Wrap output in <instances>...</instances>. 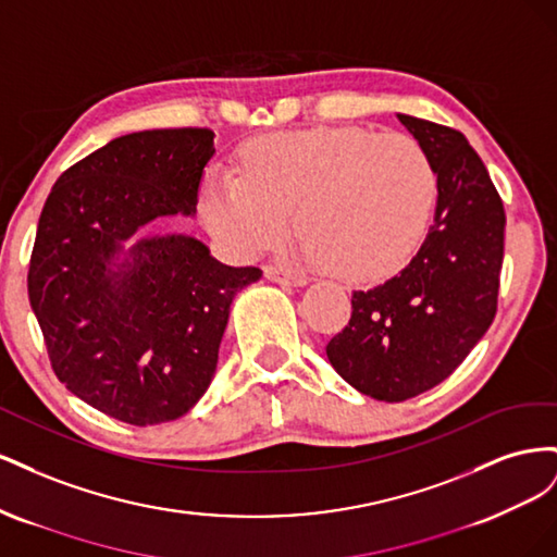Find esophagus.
I'll list each match as a JSON object with an SVG mask.
<instances>
[{
	"label": "esophagus",
	"mask_w": 557,
	"mask_h": 557,
	"mask_svg": "<svg viewBox=\"0 0 557 557\" xmlns=\"http://www.w3.org/2000/svg\"><path fill=\"white\" fill-rule=\"evenodd\" d=\"M264 276L269 281H276V283H285V285H307V276L301 274H293L290 269H283L278 264H267L264 267Z\"/></svg>",
	"instance_id": "esophagus-1"
}]
</instances>
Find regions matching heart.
<instances>
[{
	"instance_id": "b5f03b06",
	"label": "heart",
	"mask_w": 557,
	"mask_h": 557,
	"mask_svg": "<svg viewBox=\"0 0 557 557\" xmlns=\"http://www.w3.org/2000/svg\"><path fill=\"white\" fill-rule=\"evenodd\" d=\"M242 172L211 166L199 197L207 227L252 258L288 237L346 281H376L411 258L440 190L428 148L367 127L278 132L242 148Z\"/></svg>"
}]
</instances>
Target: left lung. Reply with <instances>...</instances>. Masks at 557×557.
<instances>
[{
    "instance_id": "left-lung-1",
    "label": "left lung",
    "mask_w": 557,
    "mask_h": 557,
    "mask_svg": "<svg viewBox=\"0 0 557 557\" xmlns=\"http://www.w3.org/2000/svg\"><path fill=\"white\" fill-rule=\"evenodd\" d=\"M397 117L434 162V221L397 276L352 293L348 325L325 348L344 381L381 401L440 385L493 325L507 225L495 183L462 132Z\"/></svg>"
}]
</instances>
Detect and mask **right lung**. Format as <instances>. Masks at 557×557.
<instances>
[{
  "label": "right lung",
  "instance_id": "right-lung-1",
  "mask_svg": "<svg viewBox=\"0 0 557 557\" xmlns=\"http://www.w3.org/2000/svg\"><path fill=\"white\" fill-rule=\"evenodd\" d=\"M213 150L207 127L125 134L62 172L39 215L27 293L50 367L66 391L129 425L195 407L232 297L262 276L176 234L134 246L123 272L109 267L141 225L197 209Z\"/></svg>",
  "mask_w": 557,
  "mask_h": 557
}]
</instances>
